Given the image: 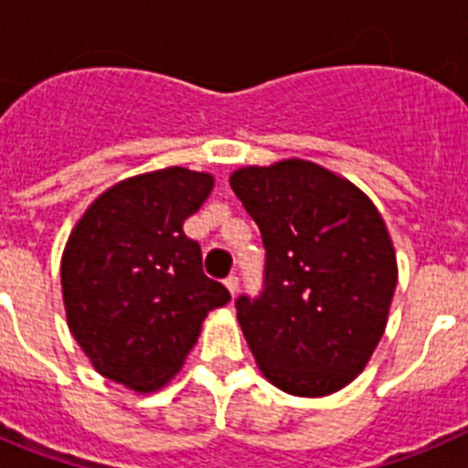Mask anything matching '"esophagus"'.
Listing matches in <instances>:
<instances>
[{
  "instance_id": "obj_1",
  "label": "esophagus",
  "mask_w": 468,
  "mask_h": 468,
  "mask_svg": "<svg viewBox=\"0 0 468 468\" xmlns=\"http://www.w3.org/2000/svg\"><path fill=\"white\" fill-rule=\"evenodd\" d=\"M225 285H227V288H229L231 295H237V292H239V276L237 274H229L225 279Z\"/></svg>"
}]
</instances>
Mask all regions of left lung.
<instances>
[{
    "mask_svg": "<svg viewBox=\"0 0 468 468\" xmlns=\"http://www.w3.org/2000/svg\"><path fill=\"white\" fill-rule=\"evenodd\" d=\"M229 183L264 243L262 291L237 297L248 346L288 394H333L366 367L387 325L399 271L382 215L309 161L241 168Z\"/></svg>",
    "mask_w": 468,
    "mask_h": 468,
    "instance_id": "obj_1",
    "label": "left lung"
}]
</instances>
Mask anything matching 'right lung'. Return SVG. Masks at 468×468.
I'll list each match as a JSON object with an SVG mask.
<instances>
[{
  "label": "right lung",
  "instance_id": "1",
  "mask_svg": "<svg viewBox=\"0 0 468 468\" xmlns=\"http://www.w3.org/2000/svg\"><path fill=\"white\" fill-rule=\"evenodd\" d=\"M213 189L208 173L164 168L95 198L60 264L68 325L95 370L135 391L183 366L206 314L231 300L204 274L183 225Z\"/></svg>",
  "mask_w": 468,
  "mask_h": 468
}]
</instances>
